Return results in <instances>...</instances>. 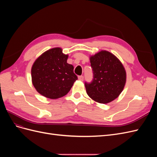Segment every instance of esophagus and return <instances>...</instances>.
Segmentation results:
<instances>
[{"instance_id":"obj_1","label":"esophagus","mask_w":157,"mask_h":157,"mask_svg":"<svg viewBox=\"0 0 157 157\" xmlns=\"http://www.w3.org/2000/svg\"><path fill=\"white\" fill-rule=\"evenodd\" d=\"M78 80H82V81L84 80V77H83V76H78Z\"/></svg>"}]
</instances>
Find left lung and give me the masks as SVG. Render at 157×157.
Segmentation results:
<instances>
[{"label": "left lung", "mask_w": 157, "mask_h": 157, "mask_svg": "<svg viewBox=\"0 0 157 157\" xmlns=\"http://www.w3.org/2000/svg\"><path fill=\"white\" fill-rule=\"evenodd\" d=\"M93 79L85 82L90 98L100 103H107L116 99L126 83V71L121 61L107 51H101L90 57Z\"/></svg>", "instance_id": "8db88e82"}]
</instances>
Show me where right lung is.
<instances>
[{
    "label": "right lung",
    "mask_w": 157,
    "mask_h": 157,
    "mask_svg": "<svg viewBox=\"0 0 157 157\" xmlns=\"http://www.w3.org/2000/svg\"><path fill=\"white\" fill-rule=\"evenodd\" d=\"M67 55L59 48L42 54L33 65L31 77L36 91L50 99L64 96L78 79L72 65L67 63Z\"/></svg>",
    "instance_id": "1"
}]
</instances>
